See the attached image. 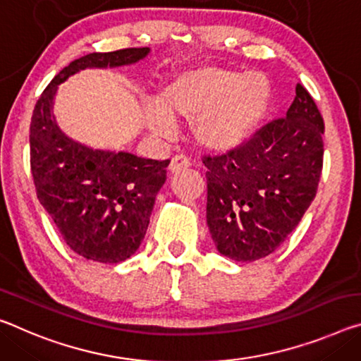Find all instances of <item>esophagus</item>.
I'll list each match as a JSON object with an SVG mask.
<instances>
[{
	"label": "esophagus",
	"instance_id": "1",
	"mask_svg": "<svg viewBox=\"0 0 361 361\" xmlns=\"http://www.w3.org/2000/svg\"><path fill=\"white\" fill-rule=\"evenodd\" d=\"M191 162L190 159L185 157V156H175L173 159H171V162L169 165V170L170 173H178V171L181 170H186L188 167H190Z\"/></svg>",
	"mask_w": 361,
	"mask_h": 361
}]
</instances>
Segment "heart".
Wrapping results in <instances>:
<instances>
[{
    "label": "heart",
    "instance_id": "b5f03b06",
    "mask_svg": "<svg viewBox=\"0 0 361 361\" xmlns=\"http://www.w3.org/2000/svg\"><path fill=\"white\" fill-rule=\"evenodd\" d=\"M271 83L262 72L197 66L167 78L145 111V123L160 138L173 135L171 120H191L197 146L210 152L236 149L270 109Z\"/></svg>",
    "mask_w": 361,
    "mask_h": 361
}]
</instances>
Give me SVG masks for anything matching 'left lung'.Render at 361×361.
Returning a JSON list of instances; mask_svg holds the SVG:
<instances>
[{"label": "left lung", "instance_id": "obj_1", "mask_svg": "<svg viewBox=\"0 0 361 361\" xmlns=\"http://www.w3.org/2000/svg\"><path fill=\"white\" fill-rule=\"evenodd\" d=\"M324 123L299 83L284 118L228 154L204 157L207 225L216 250L236 262L273 254L310 207L323 169Z\"/></svg>", "mask_w": 361, "mask_h": 361}]
</instances>
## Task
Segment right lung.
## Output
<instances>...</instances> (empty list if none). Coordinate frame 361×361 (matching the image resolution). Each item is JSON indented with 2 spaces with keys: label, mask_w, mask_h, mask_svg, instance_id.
I'll list each match as a JSON object with an SVG mask.
<instances>
[{
  "label": "right lung",
  "mask_w": 361,
  "mask_h": 361,
  "mask_svg": "<svg viewBox=\"0 0 361 361\" xmlns=\"http://www.w3.org/2000/svg\"><path fill=\"white\" fill-rule=\"evenodd\" d=\"M149 53L127 48L80 57L51 80L33 109L30 167L37 197L66 244L87 260L120 263L138 250L170 160L93 149L72 140L53 112L57 87L85 68L133 66Z\"/></svg>",
  "instance_id": "obj_1"
}]
</instances>
